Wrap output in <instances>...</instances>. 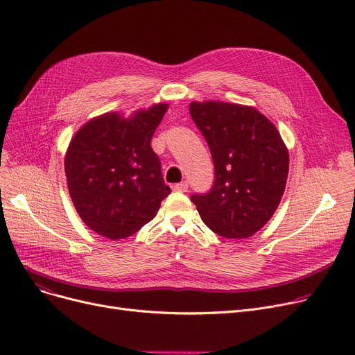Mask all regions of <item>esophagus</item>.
<instances>
[{
	"instance_id": "1",
	"label": "esophagus",
	"mask_w": 355,
	"mask_h": 355,
	"mask_svg": "<svg viewBox=\"0 0 355 355\" xmlns=\"http://www.w3.org/2000/svg\"><path fill=\"white\" fill-rule=\"evenodd\" d=\"M173 190L174 191H180V193H187V190H189V184L187 182H178V184H175L174 187H173Z\"/></svg>"
}]
</instances>
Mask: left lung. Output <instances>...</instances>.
I'll return each mask as SVG.
<instances>
[{
  "instance_id": "8db88e82",
  "label": "left lung",
  "mask_w": 355,
  "mask_h": 355,
  "mask_svg": "<svg viewBox=\"0 0 355 355\" xmlns=\"http://www.w3.org/2000/svg\"><path fill=\"white\" fill-rule=\"evenodd\" d=\"M190 114L214 162L213 189L191 201L210 230L246 239L272 218L282 200L289 153L277 128L253 106L191 102Z\"/></svg>"
}]
</instances>
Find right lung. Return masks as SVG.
Returning a JSON list of instances; mask_svg holds the SVG:
<instances>
[{
    "instance_id": "add662e5",
    "label": "right lung",
    "mask_w": 355,
    "mask_h": 355,
    "mask_svg": "<svg viewBox=\"0 0 355 355\" xmlns=\"http://www.w3.org/2000/svg\"><path fill=\"white\" fill-rule=\"evenodd\" d=\"M168 109L106 112L73 135L64 155L69 194L85 225L110 240L137 233L170 194L151 138Z\"/></svg>"
}]
</instances>
